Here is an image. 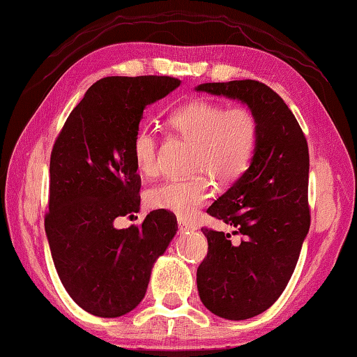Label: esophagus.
Here are the masks:
<instances>
[{
	"mask_svg": "<svg viewBox=\"0 0 357 357\" xmlns=\"http://www.w3.org/2000/svg\"><path fill=\"white\" fill-rule=\"evenodd\" d=\"M178 228L181 233L195 231V225H193V223H189L187 220H183V219H178Z\"/></svg>",
	"mask_w": 357,
	"mask_h": 357,
	"instance_id": "esophagus-1",
	"label": "esophagus"
}]
</instances>
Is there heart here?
Returning a JSON list of instances; mask_svg holds the SVG:
<instances>
[{
	"mask_svg": "<svg viewBox=\"0 0 357 357\" xmlns=\"http://www.w3.org/2000/svg\"><path fill=\"white\" fill-rule=\"evenodd\" d=\"M170 128L187 142L195 143V173H206L219 184H229L249 168L258 143V121L249 108H227L220 102L195 100L168 116ZM135 168L143 176L159 170V146L154 132L140 128L130 144ZM206 174L190 179H168L148 192L151 208L164 209L181 219L190 217L213 195Z\"/></svg>",
	"mask_w": 357,
	"mask_h": 357,
	"instance_id": "b5f03b06",
	"label": "heart"
}]
</instances>
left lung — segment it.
<instances>
[{
  "instance_id": "8db88e82",
  "label": "left lung",
  "mask_w": 357,
  "mask_h": 357,
  "mask_svg": "<svg viewBox=\"0 0 357 357\" xmlns=\"http://www.w3.org/2000/svg\"><path fill=\"white\" fill-rule=\"evenodd\" d=\"M195 89L244 102L258 121L250 167L208 208L243 239L231 244L228 233L202 228L208 255L197 269L204 307L220 318L247 319L279 299L309 233V146L291 110L264 83L233 80Z\"/></svg>"
}]
</instances>
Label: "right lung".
I'll list each match as a JSON object with an SVG mask.
<instances>
[{
	"instance_id": "1",
	"label": "right lung",
	"mask_w": 357,
	"mask_h": 357,
	"mask_svg": "<svg viewBox=\"0 0 357 357\" xmlns=\"http://www.w3.org/2000/svg\"><path fill=\"white\" fill-rule=\"evenodd\" d=\"M173 77H105L88 89L50 157L45 233L59 280L83 310L116 318L140 304L151 269L176 234V217L151 211L140 227L142 179L130 144L146 105L179 86Z\"/></svg>"
}]
</instances>
